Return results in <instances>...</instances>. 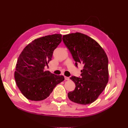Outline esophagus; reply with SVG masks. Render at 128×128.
Listing matches in <instances>:
<instances>
[{"instance_id":"1","label":"esophagus","mask_w":128,"mask_h":128,"mask_svg":"<svg viewBox=\"0 0 128 128\" xmlns=\"http://www.w3.org/2000/svg\"><path fill=\"white\" fill-rule=\"evenodd\" d=\"M64 79H65L66 80H69V77H66V76H64Z\"/></svg>"}]
</instances>
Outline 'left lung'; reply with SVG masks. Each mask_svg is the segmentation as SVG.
Wrapping results in <instances>:
<instances>
[{"instance_id": "8db88e82", "label": "left lung", "mask_w": 128, "mask_h": 128, "mask_svg": "<svg viewBox=\"0 0 128 128\" xmlns=\"http://www.w3.org/2000/svg\"><path fill=\"white\" fill-rule=\"evenodd\" d=\"M62 40L70 52L75 66L83 64L80 77H70L75 88L69 92L71 101L82 104L92 103L105 88L108 81V60L100 45L92 38L80 32L63 36Z\"/></svg>"}]
</instances>
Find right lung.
Returning a JSON list of instances; mask_svg holds the SVG:
<instances>
[{
    "label": "right lung",
    "mask_w": 128,
    "mask_h": 128,
    "mask_svg": "<svg viewBox=\"0 0 128 128\" xmlns=\"http://www.w3.org/2000/svg\"><path fill=\"white\" fill-rule=\"evenodd\" d=\"M61 40V34L37 38L26 46L18 58L14 74L15 82L28 99L40 101L47 98L56 85L64 80L63 76L44 70Z\"/></svg>",
    "instance_id": "1"
}]
</instances>
